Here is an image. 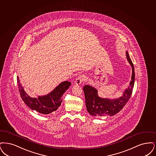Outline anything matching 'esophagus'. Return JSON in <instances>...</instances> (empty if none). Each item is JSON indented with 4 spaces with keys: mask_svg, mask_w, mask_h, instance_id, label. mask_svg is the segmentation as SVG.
I'll return each mask as SVG.
<instances>
[{
    "mask_svg": "<svg viewBox=\"0 0 156 156\" xmlns=\"http://www.w3.org/2000/svg\"><path fill=\"white\" fill-rule=\"evenodd\" d=\"M85 80V77L83 75H79L76 79V80H75V84H81V83L83 81H84Z\"/></svg>",
    "mask_w": 156,
    "mask_h": 156,
    "instance_id": "34e87169",
    "label": "esophagus"
}]
</instances>
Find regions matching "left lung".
I'll list each match as a JSON object with an SVG mask.
<instances>
[{"label": "left lung", "mask_w": 156, "mask_h": 156, "mask_svg": "<svg viewBox=\"0 0 156 156\" xmlns=\"http://www.w3.org/2000/svg\"><path fill=\"white\" fill-rule=\"evenodd\" d=\"M127 59L132 68V80L122 97L116 100H108L101 98L98 97L97 90L88 85L83 87L85 95L86 105L90 114L93 116H114L118 113L125 104L128 102L132 95L135 83V70L134 66L131 61L129 54L126 52Z\"/></svg>", "instance_id": "8db88e82"}]
</instances>
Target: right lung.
<instances>
[{"label":"right lung","mask_w":156,"mask_h":156,"mask_svg":"<svg viewBox=\"0 0 156 156\" xmlns=\"http://www.w3.org/2000/svg\"><path fill=\"white\" fill-rule=\"evenodd\" d=\"M70 85V82L63 81L49 94L38 98H31L25 92L17 77V86L23 101L30 108L45 115L52 113L61 106L63 95Z\"/></svg>","instance_id":"1"}]
</instances>
